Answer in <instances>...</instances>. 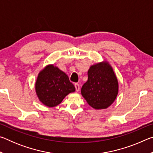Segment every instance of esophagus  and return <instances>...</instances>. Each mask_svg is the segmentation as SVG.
Masks as SVG:
<instances>
[{
  "label": "esophagus",
  "instance_id": "esophagus-1",
  "mask_svg": "<svg viewBox=\"0 0 153 153\" xmlns=\"http://www.w3.org/2000/svg\"><path fill=\"white\" fill-rule=\"evenodd\" d=\"M75 88H76V90L77 92L79 91V84L76 83V84H75Z\"/></svg>",
  "mask_w": 153,
  "mask_h": 153
}]
</instances>
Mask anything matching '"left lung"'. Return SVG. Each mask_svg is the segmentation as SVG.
<instances>
[{"label":"left lung","mask_w":153,"mask_h":153,"mask_svg":"<svg viewBox=\"0 0 153 153\" xmlns=\"http://www.w3.org/2000/svg\"><path fill=\"white\" fill-rule=\"evenodd\" d=\"M118 90V81L112 67L103 61L90 67L88 81L82 86L81 93L92 108L104 109L115 101Z\"/></svg>","instance_id":"8db88e82"}]
</instances>
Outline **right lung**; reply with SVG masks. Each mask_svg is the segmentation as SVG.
Here are the masks:
<instances>
[{
	"instance_id": "right-lung-1",
	"label": "right lung",
	"mask_w": 153,
	"mask_h": 153,
	"mask_svg": "<svg viewBox=\"0 0 153 153\" xmlns=\"http://www.w3.org/2000/svg\"><path fill=\"white\" fill-rule=\"evenodd\" d=\"M35 86L40 101L49 107L59 105L67 94L76 90L67 75L53 65H48L40 72Z\"/></svg>"
}]
</instances>
